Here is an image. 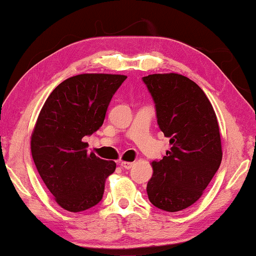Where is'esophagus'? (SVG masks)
<instances>
[{"mask_svg":"<svg viewBox=\"0 0 256 256\" xmlns=\"http://www.w3.org/2000/svg\"><path fill=\"white\" fill-rule=\"evenodd\" d=\"M120 166L124 168V169H130L134 166V162H120Z\"/></svg>","mask_w":256,"mask_h":256,"instance_id":"1","label":"esophagus"}]
</instances>
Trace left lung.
Listing matches in <instances>:
<instances>
[{"mask_svg": "<svg viewBox=\"0 0 256 256\" xmlns=\"http://www.w3.org/2000/svg\"><path fill=\"white\" fill-rule=\"evenodd\" d=\"M157 124L171 149L154 160L146 185L150 202L166 212L194 204L222 163V141L214 110L200 87L177 73L143 76Z\"/></svg>", "mask_w": 256, "mask_h": 256, "instance_id": "1", "label": "left lung"}]
</instances>
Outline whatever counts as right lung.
<instances>
[{"label":"right lung","instance_id":"1","mask_svg":"<svg viewBox=\"0 0 256 256\" xmlns=\"http://www.w3.org/2000/svg\"><path fill=\"white\" fill-rule=\"evenodd\" d=\"M126 79L104 73L71 76L52 90L38 115L31 154L42 180L66 211H85L102 199L116 164L87 152L84 138L102 126L112 98Z\"/></svg>","mask_w":256,"mask_h":256}]
</instances>
